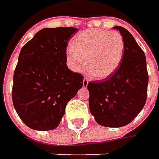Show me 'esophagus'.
Returning <instances> with one entry per match:
<instances>
[{"mask_svg": "<svg viewBox=\"0 0 159 159\" xmlns=\"http://www.w3.org/2000/svg\"><path fill=\"white\" fill-rule=\"evenodd\" d=\"M82 84H83V87H84V88H87V87H88V84H89V80H88L85 78V79L83 80Z\"/></svg>", "mask_w": 159, "mask_h": 159, "instance_id": "esophagus-1", "label": "esophagus"}]
</instances>
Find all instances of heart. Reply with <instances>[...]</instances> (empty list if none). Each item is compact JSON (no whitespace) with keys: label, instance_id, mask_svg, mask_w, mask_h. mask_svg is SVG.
<instances>
[{"label":"heart","instance_id":"heart-1","mask_svg":"<svg viewBox=\"0 0 159 159\" xmlns=\"http://www.w3.org/2000/svg\"><path fill=\"white\" fill-rule=\"evenodd\" d=\"M124 51L125 42L119 33L91 29L73 38L71 46L66 49V60L73 71L82 72L87 66L93 78L103 80L119 68Z\"/></svg>","mask_w":159,"mask_h":159}]
</instances>
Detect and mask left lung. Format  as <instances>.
I'll use <instances>...</instances> for the list:
<instances>
[{"instance_id": "left-lung-1", "label": "left lung", "mask_w": 159, "mask_h": 159, "mask_svg": "<svg viewBox=\"0 0 159 159\" xmlns=\"http://www.w3.org/2000/svg\"><path fill=\"white\" fill-rule=\"evenodd\" d=\"M113 29L124 39V57L112 75L88 84L89 104L99 125L121 127L132 122L144 107L149 76L145 54L134 36L122 26Z\"/></svg>"}]
</instances>
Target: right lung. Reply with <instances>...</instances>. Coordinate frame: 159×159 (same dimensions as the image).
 <instances>
[{
    "label": "right lung",
    "mask_w": 159,
    "mask_h": 159,
    "mask_svg": "<svg viewBox=\"0 0 159 159\" xmlns=\"http://www.w3.org/2000/svg\"><path fill=\"white\" fill-rule=\"evenodd\" d=\"M78 28H44L22 48L13 77L12 101L28 127L56 129L83 76L66 64V46Z\"/></svg>",
    "instance_id": "1"
}]
</instances>
